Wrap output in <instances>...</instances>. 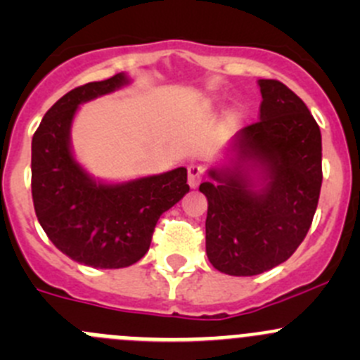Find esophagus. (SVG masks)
<instances>
[{"label":"esophagus","instance_id":"1","mask_svg":"<svg viewBox=\"0 0 360 360\" xmlns=\"http://www.w3.org/2000/svg\"><path fill=\"white\" fill-rule=\"evenodd\" d=\"M203 179V167L198 165V163H191L190 167H188V184H190L191 188H197L198 184L202 183Z\"/></svg>","mask_w":360,"mask_h":360}]
</instances>
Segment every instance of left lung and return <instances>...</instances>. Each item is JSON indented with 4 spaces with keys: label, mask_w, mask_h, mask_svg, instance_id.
I'll list each match as a JSON object with an SVG mask.
<instances>
[{
    "label": "left lung",
    "mask_w": 360,
    "mask_h": 360,
    "mask_svg": "<svg viewBox=\"0 0 360 360\" xmlns=\"http://www.w3.org/2000/svg\"><path fill=\"white\" fill-rule=\"evenodd\" d=\"M259 120L235 134L228 162L200 184L205 250L216 270L250 277L300 248L322 184L321 129L307 104L277 79H259Z\"/></svg>",
    "instance_id": "8db88e82"
}]
</instances>
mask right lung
I'll return each mask as SVG.
<instances>
[{
	"instance_id": "right-lung-1",
	"label": "right lung",
	"mask_w": 360,
	"mask_h": 360,
	"mask_svg": "<svg viewBox=\"0 0 360 360\" xmlns=\"http://www.w3.org/2000/svg\"><path fill=\"white\" fill-rule=\"evenodd\" d=\"M125 72L76 86L43 116L31 144L36 217L60 252L92 268H125L148 252L165 210L190 191L184 167L127 183L97 181L76 162L71 125L78 106L129 85Z\"/></svg>"
}]
</instances>
